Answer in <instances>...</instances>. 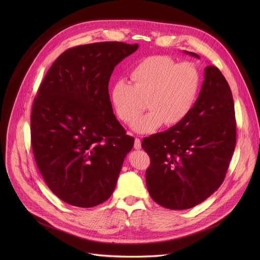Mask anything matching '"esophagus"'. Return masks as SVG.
I'll use <instances>...</instances> for the list:
<instances>
[{
  "instance_id": "1",
  "label": "esophagus",
  "mask_w": 260,
  "mask_h": 260,
  "mask_svg": "<svg viewBox=\"0 0 260 260\" xmlns=\"http://www.w3.org/2000/svg\"><path fill=\"white\" fill-rule=\"evenodd\" d=\"M134 147H135V149H137V150H139V149H141V140L139 139V138H136L135 139V145H134Z\"/></svg>"
}]
</instances>
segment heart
<instances>
[{
  "label": "heart",
  "mask_w": 260,
  "mask_h": 260,
  "mask_svg": "<svg viewBox=\"0 0 260 260\" xmlns=\"http://www.w3.org/2000/svg\"><path fill=\"white\" fill-rule=\"evenodd\" d=\"M200 89L201 73L194 63H178L168 55H152L133 69L131 83L118 80L113 84L110 101L119 120L126 124L140 116L146 101L150 111L133 124V129L148 134L164 123L174 126L186 119Z\"/></svg>",
  "instance_id": "b5f03b06"
}]
</instances>
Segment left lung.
<instances>
[{
	"mask_svg": "<svg viewBox=\"0 0 260 260\" xmlns=\"http://www.w3.org/2000/svg\"><path fill=\"white\" fill-rule=\"evenodd\" d=\"M184 53L200 58L193 52ZM236 128L230 85L218 68L208 66L188 117L142 141L151 159L146 184L152 200L167 209L186 210L213 194L234 154Z\"/></svg>",
	"mask_w": 260,
	"mask_h": 260,
	"instance_id": "8db88e82",
	"label": "left lung"
}]
</instances>
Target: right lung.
Instances as JSON below:
<instances>
[{
  "label": "right lung",
  "instance_id": "add662e5",
  "mask_svg": "<svg viewBox=\"0 0 260 260\" xmlns=\"http://www.w3.org/2000/svg\"><path fill=\"white\" fill-rule=\"evenodd\" d=\"M138 44L100 42L66 50L35 98L30 137L36 164L64 203L91 208L113 193L135 139L116 119L109 95L114 68Z\"/></svg>",
  "mask_w": 260,
  "mask_h": 260
}]
</instances>
